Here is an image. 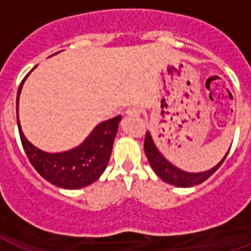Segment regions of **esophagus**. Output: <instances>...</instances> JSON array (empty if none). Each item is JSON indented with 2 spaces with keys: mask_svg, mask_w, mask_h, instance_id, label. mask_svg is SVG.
I'll use <instances>...</instances> for the list:
<instances>
[{
  "mask_svg": "<svg viewBox=\"0 0 251 251\" xmlns=\"http://www.w3.org/2000/svg\"><path fill=\"white\" fill-rule=\"evenodd\" d=\"M141 114V109L139 108H129V109L126 110V116H129V117H134V116H139Z\"/></svg>",
  "mask_w": 251,
  "mask_h": 251,
  "instance_id": "esophagus-1",
  "label": "esophagus"
}]
</instances>
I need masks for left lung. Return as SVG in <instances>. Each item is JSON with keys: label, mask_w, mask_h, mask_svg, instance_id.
<instances>
[{"label": "left lung", "mask_w": 251, "mask_h": 251, "mask_svg": "<svg viewBox=\"0 0 251 251\" xmlns=\"http://www.w3.org/2000/svg\"><path fill=\"white\" fill-rule=\"evenodd\" d=\"M145 152L146 156H147V160H149L150 165H151V168L153 169V172H155L164 182L171 183V185L177 187H191L204 182L207 178H210L211 176L214 175L215 172L220 168V165L223 164V161L226 160V155H228L229 151L226 153V156L223 157L222 160L219 161L215 167H212L211 169H208V171L198 172V173H191V172L182 171V169H179V168H177L176 165L172 164L169 160H167V159L163 156V153L159 151L156 145H155V142H153L150 131L146 133Z\"/></svg>", "instance_id": "1"}]
</instances>
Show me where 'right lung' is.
<instances>
[{"label":"right lung","instance_id":"right-lung-1","mask_svg":"<svg viewBox=\"0 0 251 251\" xmlns=\"http://www.w3.org/2000/svg\"><path fill=\"white\" fill-rule=\"evenodd\" d=\"M31 72L22 80L17 94L18 129H19V135H21L25 155L37 173L54 186L69 189V190L88 186L95 182L102 175V172L105 171L110 159V153H112L114 138L117 135L118 124L122 117L117 116V117L100 122L88 134V137L74 149L64 151V152H45L43 150L35 147L25 137V134L22 131L21 122H19V116H18L22 87Z\"/></svg>","mask_w":251,"mask_h":251}]
</instances>
